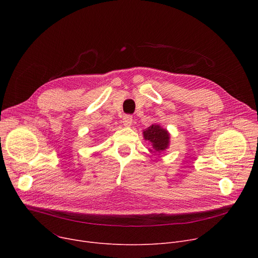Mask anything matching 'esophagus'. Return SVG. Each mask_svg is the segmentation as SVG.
Instances as JSON below:
<instances>
[{
    "instance_id": "obj_1",
    "label": "esophagus",
    "mask_w": 258,
    "mask_h": 258,
    "mask_svg": "<svg viewBox=\"0 0 258 258\" xmlns=\"http://www.w3.org/2000/svg\"><path fill=\"white\" fill-rule=\"evenodd\" d=\"M122 122H123L124 126H131L133 123V117L131 115H125L122 118Z\"/></svg>"
}]
</instances>
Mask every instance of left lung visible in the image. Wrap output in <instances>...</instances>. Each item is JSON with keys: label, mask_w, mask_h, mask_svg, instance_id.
Listing matches in <instances>:
<instances>
[{"label": "left lung", "mask_w": 258, "mask_h": 258, "mask_svg": "<svg viewBox=\"0 0 258 258\" xmlns=\"http://www.w3.org/2000/svg\"><path fill=\"white\" fill-rule=\"evenodd\" d=\"M143 138L152 144L150 152L156 155H160L168 150L170 144L169 132L162 127L159 123H154L143 131Z\"/></svg>", "instance_id": "left-lung-1"}]
</instances>
